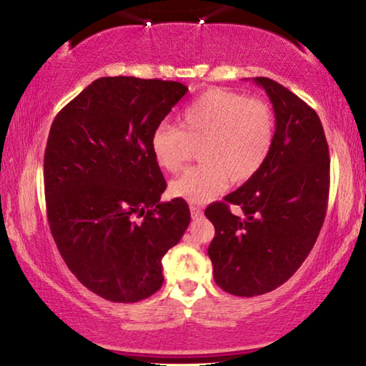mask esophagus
<instances>
[{
  "instance_id": "esophagus-1",
  "label": "esophagus",
  "mask_w": 366,
  "mask_h": 366,
  "mask_svg": "<svg viewBox=\"0 0 366 366\" xmlns=\"http://www.w3.org/2000/svg\"><path fill=\"white\" fill-rule=\"evenodd\" d=\"M189 212H192L193 219L202 218V214H203V209H202V207H198V204H192V207H189Z\"/></svg>"
}]
</instances>
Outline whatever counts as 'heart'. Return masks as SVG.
<instances>
[{
	"instance_id": "b5f03b06",
	"label": "heart",
	"mask_w": 366,
	"mask_h": 366,
	"mask_svg": "<svg viewBox=\"0 0 366 366\" xmlns=\"http://www.w3.org/2000/svg\"><path fill=\"white\" fill-rule=\"evenodd\" d=\"M183 130L172 123L157 124L149 138L153 158L167 172H177L187 154L188 139H202L198 157L169 184L174 197L204 203L227 188L228 179L244 183L267 162L274 137L272 108L227 88H212L188 103L179 114Z\"/></svg>"
}]
</instances>
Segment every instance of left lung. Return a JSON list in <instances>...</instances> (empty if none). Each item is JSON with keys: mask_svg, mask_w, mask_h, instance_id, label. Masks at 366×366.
Listing matches in <instances>:
<instances>
[{"mask_svg": "<svg viewBox=\"0 0 366 366\" xmlns=\"http://www.w3.org/2000/svg\"><path fill=\"white\" fill-rule=\"evenodd\" d=\"M274 112L267 162L224 202L204 214L214 227L208 254L214 282L237 297H257L283 285L312 252L327 214L330 154L315 109L269 78H253ZM242 209L239 217L229 204Z\"/></svg>", "mask_w": 366, "mask_h": 366, "instance_id": "8db88e82", "label": "left lung"}]
</instances>
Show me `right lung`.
I'll list each match as a JSON object with an SVG mask.
<instances>
[{"instance_id":"add662e5","label":"right lung","mask_w":366,"mask_h":366,"mask_svg":"<svg viewBox=\"0 0 366 366\" xmlns=\"http://www.w3.org/2000/svg\"><path fill=\"white\" fill-rule=\"evenodd\" d=\"M178 81L98 78L56 114L44 152L49 229L64 263L108 302L163 285L162 258L187 232L188 203L159 202L167 182L149 138L187 94Z\"/></svg>"}]
</instances>
